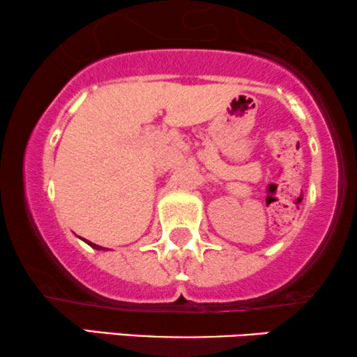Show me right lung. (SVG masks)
Wrapping results in <instances>:
<instances>
[{"instance_id": "obj_1", "label": "right lung", "mask_w": 357, "mask_h": 357, "mask_svg": "<svg viewBox=\"0 0 357 357\" xmlns=\"http://www.w3.org/2000/svg\"><path fill=\"white\" fill-rule=\"evenodd\" d=\"M85 242H87L89 243V245L90 247H93V249H97V250H103V247H100V245H96V243H92V242H89V241H85ZM108 250V249H107Z\"/></svg>"}]
</instances>
